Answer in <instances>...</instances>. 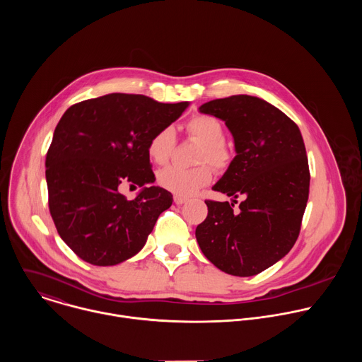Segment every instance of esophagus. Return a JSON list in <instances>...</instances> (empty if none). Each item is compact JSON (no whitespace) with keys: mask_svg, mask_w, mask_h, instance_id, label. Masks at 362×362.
I'll return each mask as SVG.
<instances>
[{"mask_svg":"<svg viewBox=\"0 0 362 362\" xmlns=\"http://www.w3.org/2000/svg\"><path fill=\"white\" fill-rule=\"evenodd\" d=\"M173 200H175L176 204H183V203L187 202V197L186 196H180V194H175Z\"/></svg>","mask_w":362,"mask_h":362,"instance_id":"esophagus-1","label":"esophagus"}]
</instances>
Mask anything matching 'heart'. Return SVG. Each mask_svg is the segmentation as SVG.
<instances>
[{
	"label": "heart",
	"mask_w": 362,
	"mask_h": 362,
	"mask_svg": "<svg viewBox=\"0 0 362 362\" xmlns=\"http://www.w3.org/2000/svg\"><path fill=\"white\" fill-rule=\"evenodd\" d=\"M186 130L190 136L203 143L199 162H208L216 169H223L229 163V151L225 147V127L222 122L209 115H197L192 117ZM176 144V134L172 127H163L154 133L147 144L148 158L158 165H165L172 158ZM158 180L162 187L180 194L190 196L200 187L212 180V170L209 166L202 165L193 169L180 166H168L158 175Z\"/></svg>",
	"instance_id": "b5f03b06"
}]
</instances>
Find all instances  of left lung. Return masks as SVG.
<instances>
[{
	"instance_id": "left-lung-1",
	"label": "left lung",
	"mask_w": 362,
	"mask_h": 362,
	"mask_svg": "<svg viewBox=\"0 0 362 362\" xmlns=\"http://www.w3.org/2000/svg\"><path fill=\"white\" fill-rule=\"evenodd\" d=\"M225 122L236 156L212 187L232 197L206 200L208 218L196 228L203 255L233 276L268 269L295 245L309 194V168L299 127L271 103L247 94L199 107ZM236 198L240 209L233 211Z\"/></svg>"
}]
</instances>
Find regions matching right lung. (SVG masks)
<instances>
[{"instance_id":"add662e5","label":"right lung","mask_w":362,"mask_h":362,"mask_svg":"<svg viewBox=\"0 0 362 362\" xmlns=\"http://www.w3.org/2000/svg\"><path fill=\"white\" fill-rule=\"evenodd\" d=\"M189 105L112 93L63 115L45 158L48 206L59 235L83 261L112 267L130 259L170 208L172 193L151 185L147 144ZM124 184L142 187L134 199L119 193Z\"/></svg>"}]
</instances>
